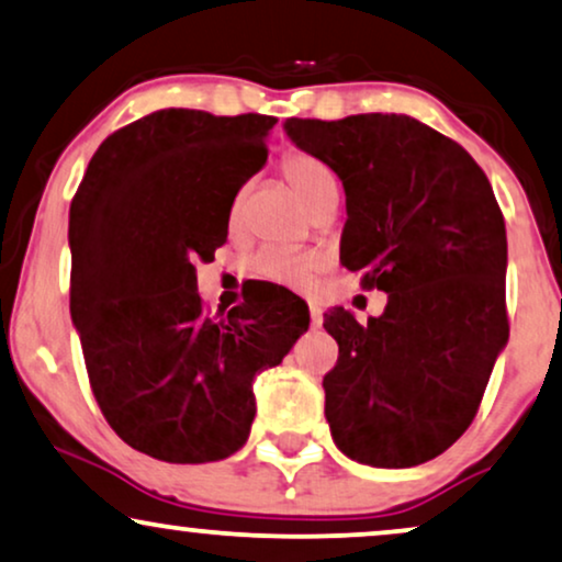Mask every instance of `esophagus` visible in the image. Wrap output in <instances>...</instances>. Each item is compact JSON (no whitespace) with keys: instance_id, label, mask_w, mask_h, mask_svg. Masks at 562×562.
Wrapping results in <instances>:
<instances>
[{"instance_id":"esophagus-1","label":"esophagus","mask_w":562,"mask_h":562,"mask_svg":"<svg viewBox=\"0 0 562 562\" xmlns=\"http://www.w3.org/2000/svg\"><path fill=\"white\" fill-rule=\"evenodd\" d=\"M308 311H311V326H322L324 324V316H322V308H318L316 303H308Z\"/></svg>"}]
</instances>
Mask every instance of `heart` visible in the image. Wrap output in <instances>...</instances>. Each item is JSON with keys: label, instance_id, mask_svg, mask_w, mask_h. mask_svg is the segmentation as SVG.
Wrapping results in <instances>:
<instances>
[{"label": "heart", "instance_id": "heart-1", "mask_svg": "<svg viewBox=\"0 0 562 562\" xmlns=\"http://www.w3.org/2000/svg\"><path fill=\"white\" fill-rule=\"evenodd\" d=\"M282 173H285L288 183L293 187L295 194L303 199L308 210H316L326 196L339 191L337 176L331 173L329 166H324L322 160L311 158V155L305 153H290L288 158L282 160ZM240 204H244V196L238 194L231 210V223L238 220ZM316 257L295 251H265L259 254L257 261H254V272L259 277L274 282H290V285H303V282H308L311 274L316 272Z\"/></svg>", "mask_w": 562, "mask_h": 562}]
</instances>
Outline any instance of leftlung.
I'll use <instances>...</instances> for the list:
<instances>
[{
	"label": "left lung",
	"mask_w": 562,
	"mask_h": 562,
	"mask_svg": "<svg viewBox=\"0 0 562 562\" xmlns=\"http://www.w3.org/2000/svg\"><path fill=\"white\" fill-rule=\"evenodd\" d=\"M282 126L342 181V265L389 295L368 322L342 305L324 314L339 345L324 375L334 446L379 470L425 464L470 428L508 342L493 187L464 147L404 113Z\"/></svg>",
	"instance_id": "obj_1"
}]
</instances>
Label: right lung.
I'll list each match as a JSON object with an SVG mask.
<instances>
[{"mask_svg": "<svg viewBox=\"0 0 562 562\" xmlns=\"http://www.w3.org/2000/svg\"><path fill=\"white\" fill-rule=\"evenodd\" d=\"M274 124L155 111L98 147L69 207V311L92 394L119 438L153 459L204 464L244 449L254 379L308 329L301 305L277 316L244 303L212 322L196 293V259L228 240Z\"/></svg>", "mask_w": 562, "mask_h": 562, "instance_id": "right-lung-1", "label": "right lung"}]
</instances>
